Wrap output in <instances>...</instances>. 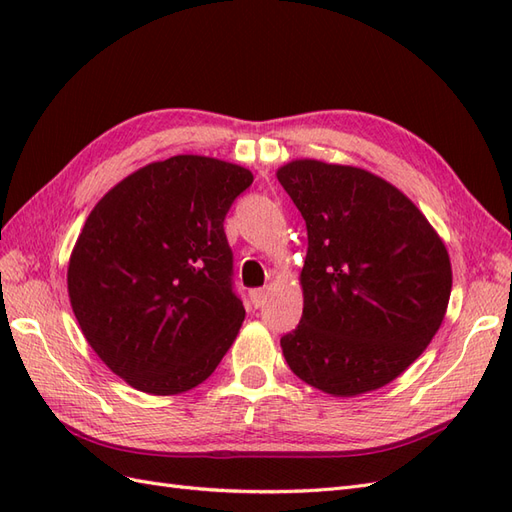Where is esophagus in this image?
Masks as SVG:
<instances>
[{
	"mask_svg": "<svg viewBox=\"0 0 512 512\" xmlns=\"http://www.w3.org/2000/svg\"><path fill=\"white\" fill-rule=\"evenodd\" d=\"M250 299H252L254 307H262V305H265V301H267V290L265 288H254L250 292Z\"/></svg>",
	"mask_w": 512,
	"mask_h": 512,
	"instance_id": "1",
	"label": "esophagus"
}]
</instances>
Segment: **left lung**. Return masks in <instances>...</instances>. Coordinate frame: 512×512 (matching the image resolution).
I'll use <instances>...</instances> for the list:
<instances>
[{
	"instance_id": "1",
	"label": "left lung",
	"mask_w": 512,
	"mask_h": 512,
	"mask_svg": "<svg viewBox=\"0 0 512 512\" xmlns=\"http://www.w3.org/2000/svg\"><path fill=\"white\" fill-rule=\"evenodd\" d=\"M307 226L303 316L282 337L294 376L331 397L393 382L423 354L453 288L446 245L412 200L359 166L277 168Z\"/></svg>"
}]
</instances>
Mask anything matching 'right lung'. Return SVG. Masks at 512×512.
Returning <instances> with one entry per match:
<instances>
[{
	"instance_id": "1",
	"label": "right lung",
	"mask_w": 512,
	"mask_h": 512,
	"mask_svg": "<svg viewBox=\"0 0 512 512\" xmlns=\"http://www.w3.org/2000/svg\"><path fill=\"white\" fill-rule=\"evenodd\" d=\"M254 181L207 156L134 170L91 209L68 262V294L100 361L136 391L205 382L245 318L232 292L224 218Z\"/></svg>"
}]
</instances>
